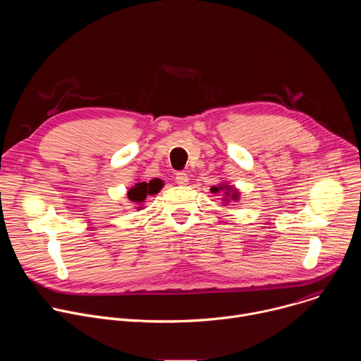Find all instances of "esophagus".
Returning <instances> with one entry per match:
<instances>
[{
  "label": "esophagus",
  "mask_w": 361,
  "mask_h": 361,
  "mask_svg": "<svg viewBox=\"0 0 361 361\" xmlns=\"http://www.w3.org/2000/svg\"><path fill=\"white\" fill-rule=\"evenodd\" d=\"M176 183L180 184V185L188 184V176L185 173H177L176 174Z\"/></svg>",
  "instance_id": "1"
}]
</instances>
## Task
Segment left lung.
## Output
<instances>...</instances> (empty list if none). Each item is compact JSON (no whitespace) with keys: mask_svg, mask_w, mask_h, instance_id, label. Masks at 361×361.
Masks as SVG:
<instances>
[{"mask_svg":"<svg viewBox=\"0 0 361 361\" xmlns=\"http://www.w3.org/2000/svg\"><path fill=\"white\" fill-rule=\"evenodd\" d=\"M212 192H216V194H219V192H221L223 195V204H228L230 201H237V200H240V191L234 187V185H230L228 183H221V184H219V185H213L212 188Z\"/></svg>","mask_w":361,"mask_h":361,"instance_id":"8db88e82","label":"left lung"}]
</instances>
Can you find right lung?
<instances>
[{
	"label": "right lung",
	"mask_w": 361,
	"mask_h": 361,
	"mask_svg": "<svg viewBox=\"0 0 361 361\" xmlns=\"http://www.w3.org/2000/svg\"><path fill=\"white\" fill-rule=\"evenodd\" d=\"M164 183L159 178L156 180H151L149 183H145V181H138L135 183L127 192L128 195V200L133 201L135 205H138L137 210H141V204L145 201L147 195H154L160 192V190L163 188Z\"/></svg>",
	"instance_id": "right-lung-1"
}]
</instances>
